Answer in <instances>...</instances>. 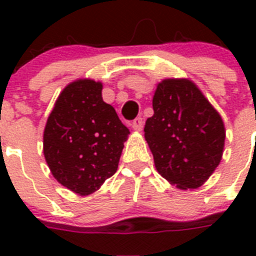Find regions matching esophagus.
I'll return each instance as SVG.
<instances>
[{"label":"esophagus","mask_w":256,"mask_h":256,"mask_svg":"<svg viewBox=\"0 0 256 256\" xmlns=\"http://www.w3.org/2000/svg\"><path fill=\"white\" fill-rule=\"evenodd\" d=\"M132 126L136 132H142V128H144V120H142L140 116H138V118H136V120H132Z\"/></svg>","instance_id":"obj_1"}]
</instances>
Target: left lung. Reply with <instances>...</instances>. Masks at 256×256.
Segmentation results:
<instances>
[{"label":"left lung","mask_w":256,"mask_h":256,"mask_svg":"<svg viewBox=\"0 0 256 256\" xmlns=\"http://www.w3.org/2000/svg\"><path fill=\"white\" fill-rule=\"evenodd\" d=\"M144 138L162 176L179 188H196L218 168L224 126L218 112L188 80H164L152 98Z\"/></svg>","instance_id":"1"}]
</instances>
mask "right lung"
<instances>
[{
	"mask_svg": "<svg viewBox=\"0 0 256 256\" xmlns=\"http://www.w3.org/2000/svg\"><path fill=\"white\" fill-rule=\"evenodd\" d=\"M130 134L102 84L78 80L64 88L44 132V154L52 174L76 194L88 195L116 174Z\"/></svg>",
	"mask_w": 256,
	"mask_h": 256,
	"instance_id": "1",
	"label": "right lung"
}]
</instances>
